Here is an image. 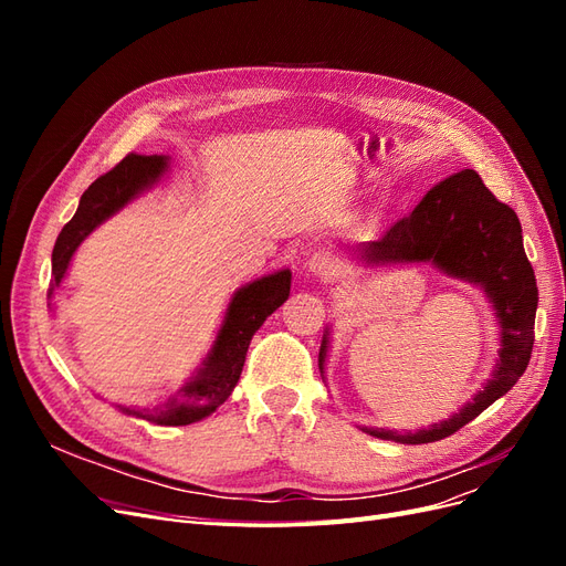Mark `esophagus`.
Returning a JSON list of instances; mask_svg holds the SVG:
<instances>
[{"label": "esophagus", "instance_id": "esophagus-1", "mask_svg": "<svg viewBox=\"0 0 566 566\" xmlns=\"http://www.w3.org/2000/svg\"><path fill=\"white\" fill-rule=\"evenodd\" d=\"M306 271L312 273V276L321 279V281H331L335 276V256L325 250H314L310 254V260H306Z\"/></svg>", "mask_w": 566, "mask_h": 566}]
</instances>
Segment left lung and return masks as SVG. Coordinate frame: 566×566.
Returning a JSON list of instances; mask_svg holds the SVG:
<instances>
[{"mask_svg":"<svg viewBox=\"0 0 566 566\" xmlns=\"http://www.w3.org/2000/svg\"><path fill=\"white\" fill-rule=\"evenodd\" d=\"M366 260L378 264L434 262L451 276L479 283L493 300L503 328L501 364L484 391L453 418L416 434L370 430L373 437L401 443L451 437L515 387L534 349L538 287L524 252L520 219L510 205L489 191L474 169H465L434 186L413 212L394 221L378 241L366 243ZM323 358L325 339L318 354L321 373Z\"/></svg>","mask_w":566,"mask_h":566,"instance_id":"8db88e82","label":"left lung"}]
</instances>
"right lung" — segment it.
<instances>
[{
	"mask_svg": "<svg viewBox=\"0 0 566 566\" xmlns=\"http://www.w3.org/2000/svg\"><path fill=\"white\" fill-rule=\"evenodd\" d=\"M165 167L167 163L163 156H139V153H129V156H125L113 169H108L106 175H101L87 191L82 193L75 217L67 221L63 231L59 233L54 254H51L49 297L54 295V290L63 281L67 264H71V256L84 241V235H90L94 227H98L106 217L117 212L136 193L144 191L146 186L156 184L158 177L165 172ZM287 269L271 273V276H264L238 290L229 304L224 325H221L208 361L202 364L196 378H191L179 389V397L158 408H123L125 413L156 424L172 427L191 424L196 420H202L205 416L214 413V410L231 397L238 378H241L252 335L262 328V323L279 310L287 300Z\"/></svg>",
	"mask_w": 566,
	"mask_h": 566,
	"instance_id": "add662e5",
	"label": "right lung"
}]
</instances>
